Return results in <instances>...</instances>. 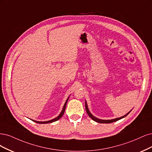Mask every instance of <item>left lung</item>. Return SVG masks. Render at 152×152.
I'll list each match as a JSON object with an SVG mask.
<instances>
[{
  "instance_id": "left-lung-1",
  "label": "left lung",
  "mask_w": 152,
  "mask_h": 152,
  "mask_svg": "<svg viewBox=\"0 0 152 152\" xmlns=\"http://www.w3.org/2000/svg\"><path fill=\"white\" fill-rule=\"evenodd\" d=\"M85 108H86V112H87L88 115H89V117H90L91 119H93L94 121H95L96 122H99V123H106V124L111 123V122H115L117 121H119V120H120V119H121L122 118H124V117H125L126 115H128L129 114V112L132 110H131V111H129L128 112V113H127L126 115L122 116L121 117H118V118H115V119H110V120L109 119V120H104V119H99V118H96V117H95L94 115H92L91 114V112H90V110L88 109V105H87V103H86V100H85Z\"/></svg>"
}]
</instances>
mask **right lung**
<instances>
[{"label": "right lung", "mask_w": 152, "mask_h": 152, "mask_svg": "<svg viewBox=\"0 0 152 152\" xmlns=\"http://www.w3.org/2000/svg\"><path fill=\"white\" fill-rule=\"evenodd\" d=\"M69 97L67 98V99L66 100V102H65L64 105V107H63V108H62V111L61 112L60 114L58 115L57 117H56V118L53 119H51V120H50V121H43V122H42V121H37L32 120V119H31V120H32L33 121L35 122H37V123H38V124H48V123H51V122H55V121H58V119H60L61 118V117H62V116L63 115L64 113V111H65V109H66V107L67 102V101H68V99H69Z\"/></svg>", "instance_id": "1"}]
</instances>
